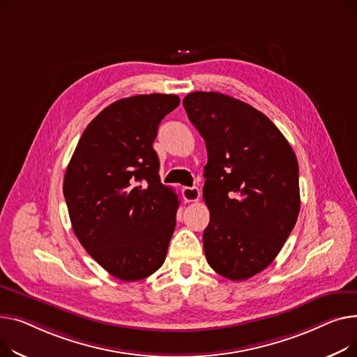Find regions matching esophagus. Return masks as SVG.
<instances>
[{"mask_svg":"<svg viewBox=\"0 0 357 357\" xmlns=\"http://www.w3.org/2000/svg\"><path fill=\"white\" fill-rule=\"evenodd\" d=\"M183 197H184V202H187V203L197 202L200 199V190L197 187H184Z\"/></svg>","mask_w":357,"mask_h":357,"instance_id":"34e87169","label":"esophagus"}]
</instances>
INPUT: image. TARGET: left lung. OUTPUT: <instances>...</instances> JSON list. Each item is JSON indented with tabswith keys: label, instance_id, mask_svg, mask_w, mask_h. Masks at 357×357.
<instances>
[{
	"label": "left lung",
	"instance_id": "8db88e82",
	"mask_svg": "<svg viewBox=\"0 0 357 357\" xmlns=\"http://www.w3.org/2000/svg\"><path fill=\"white\" fill-rule=\"evenodd\" d=\"M207 149L203 197L211 222L206 259L218 274L243 281L264 271L294 229L300 212L298 162L266 115L219 92L183 99Z\"/></svg>",
	"mask_w": 357,
	"mask_h": 357
}]
</instances>
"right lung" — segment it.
I'll return each instance as SVG.
<instances>
[{"label":"right lung","instance_id":"right-lung-1","mask_svg":"<svg viewBox=\"0 0 357 357\" xmlns=\"http://www.w3.org/2000/svg\"><path fill=\"white\" fill-rule=\"evenodd\" d=\"M177 95H137L105 108L83 131L63 195L86 252L121 281H139L164 264L180 204L160 181L153 149Z\"/></svg>","mask_w":357,"mask_h":357}]
</instances>
